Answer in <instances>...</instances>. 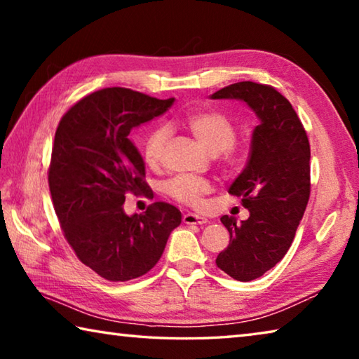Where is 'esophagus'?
<instances>
[{
    "label": "esophagus",
    "instance_id": "1",
    "mask_svg": "<svg viewBox=\"0 0 359 359\" xmlns=\"http://www.w3.org/2000/svg\"><path fill=\"white\" fill-rule=\"evenodd\" d=\"M184 223L185 224H204V223H208V218H204L201 215H196V214H185L184 215Z\"/></svg>",
    "mask_w": 359,
    "mask_h": 359
}]
</instances>
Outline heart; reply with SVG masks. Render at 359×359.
<instances>
[{"label":"heart","instance_id":"1","mask_svg":"<svg viewBox=\"0 0 359 359\" xmlns=\"http://www.w3.org/2000/svg\"><path fill=\"white\" fill-rule=\"evenodd\" d=\"M180 125L198 139L203 147L212 155L224 154L226 161L234 158L236 125L228 115L218 111H199L184 115L179 120ZM169 137L166 126H158L150 133L144 145V158L150 166H158L163 160V151ZM210 185L208 180L191 177V175H177L165 187V191L174 201L185 205H199Z\"/></svg>","mask_w":359,"mask_h":359}]
</instances>
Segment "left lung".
I'll return each mask as SVG.
<instances>
[{
  "instance_id": "left-lung-1",
  "label": "left lung",
  "mask_w": 359,
  "mask_h": 359,
  "mask_svg": "<svg viewBox=\"0 0 359 359\" xmlns=\"http://www.w3.org/2000/svg\"><path fill=\"white\" fill-rule=\"evenodd\" d=\"M210 98L244 101L259 118L247 166L228 190L250 217L241 223L222 217L229 244L215 259L229 277L250 282L272 269L294 239L311 196V144L293 106L271 85L231 83Z\"/></svg>"
}]
</instances>
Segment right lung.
I'll list each match as a JSON object with an SVG mask.
<instances>
[{"instance_id":"add662e5","label":"right lung","mask_w":359,"mask_h":359,"mask_svg":"<svg viewBox=\"0 0 359 359\" xmlns=\"http://www.w3.org/2000/svg\"><path fill=\"white\" fill-rule=\"evenodd\" d=\"M172 102L130 88H102L76 102L58 123L48 166L53 209L77 258L106 280L147 274L182 222L180 210L163 201L141 215L123 210L126 193L151 191L130 133Z\"/></svg>"}]
</instances>
